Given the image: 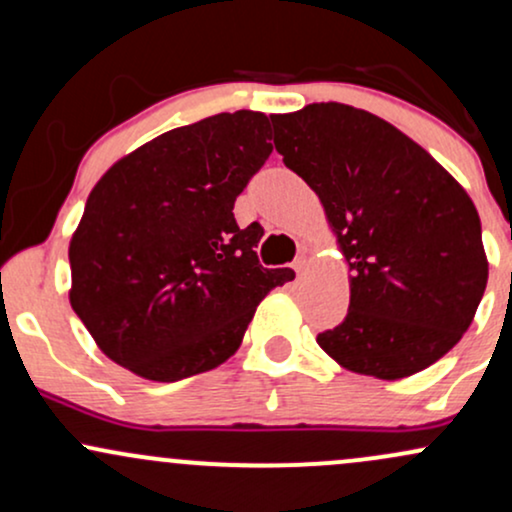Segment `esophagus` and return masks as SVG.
Returning a JSON list of instances; mask_svg holds the SVG:
<instances>
[{
	"label": "esophagus",
	"instance_id": "1",
	"mask_svg": "<svg viewBox=\"0 0 512 512\" xmlns=\"http://www.w3.org/2000/svg\"><path fill=\"white\" fill-rule=\"evenodd\" d=\"M293 269H296L298 276H303L305 269H308V257H305V255L296 257V262H293Z\"/></svg>",
	"mask_w": 512,
	"mask_h": 512
}]
</instances>
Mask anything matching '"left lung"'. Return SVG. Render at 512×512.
<instances>
[{"mask_svg": "<svg viewBox=\"0 0 512 512\" xmlns=\"http://www.w3.org/2000/svg\"><path fill=\"white\" fill-rule=\"evenodd\" d=\"M286 168L320 197L349 267V313L317 334L339 366L399 380L472 325L489 260L464 187L383 117L344 103L272 115Z\"/></svg>", "mask_w": 512, "mask_h": 512, "instance_id": "1", "label": "left lung"}]
</instances>
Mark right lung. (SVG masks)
<instances>
[{
	"label": "right lung",
	"mask_w": 512,
	"mask_h": 512,
	"mask_svg": "<svg viewBox=\"0 0 512 512\" xmlns=\"http://www.w3.org/2000/svg\"><path fill=\"white\" fill-rule=\"evenodd\" d=\"M269 117L211 115L113 163L69 240V303L117 366L175 383L238 351L257 305L293 269L257 262L260 223L236 197L272 154Z\"/></svg>",
	"instance_id": "right-lung-1"
}]
</instances>
